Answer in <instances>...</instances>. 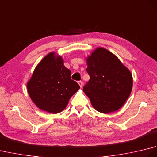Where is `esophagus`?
<instances>
[{"label":"esophagus","mask_w":157,"mask_h":157,"mask_svg":"<svg viewBox=\"0 0 157 157\" xmlns=\"http://www.w3.org/2000/svg\"><path fill=\"white\" fill-rule=\"evenodd\" d=\"M78 84L79 85V86H80V87H82V86H83V82H82V81H79V82H78Z\"/></svg>","instance_id":"1"}]
</instances>
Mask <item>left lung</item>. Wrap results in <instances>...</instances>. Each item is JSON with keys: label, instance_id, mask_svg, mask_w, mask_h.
I'll use <instances>...</instances> for the list:
<instances>
[{"label": "left lung", "instance_id": "1", "mask_svg": "<svg viewBox=\"0 0 157 157\" xmlns=\"http://www.w3.org/2000/svg\"><path fill=\"white\" fill-rule=\"evenodd\" d=\"M90 80L83 91L96 111H117L131 94L132 75L119 59L104 48H97L86 59Z\"/></svg>", "mask_w": 157, "mask_h": 157}]
</instances>
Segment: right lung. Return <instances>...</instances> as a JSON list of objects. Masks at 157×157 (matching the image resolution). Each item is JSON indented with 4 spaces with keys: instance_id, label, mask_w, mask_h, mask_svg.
Returning <instances> with one entry per match:
<instances>
[{
    "instance_id": "obj_1",
    "label": "right lung",
    "mask_w": 157,
    "mask_h": 157,
    "mask_svg": "<svg viewBox=\"0 0 157 157\" xmlns=\"http://www.w3.org/2000/svg\"><path fill=\"white\" fill-rule=\"evenodd\" d=\"M71 73L61 56L50 52L36 66L28 82L29 97L42 111L61 112L79 89L78 83L71 79Z\"/></svg>"
}]
</instances>
